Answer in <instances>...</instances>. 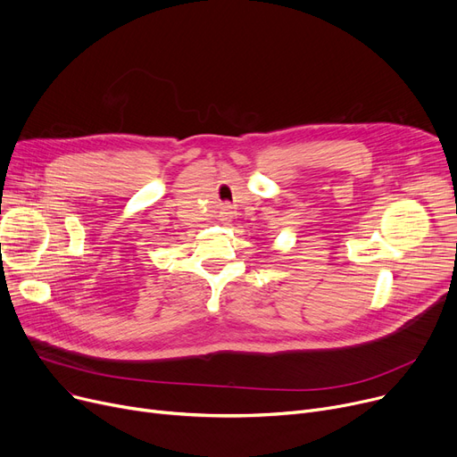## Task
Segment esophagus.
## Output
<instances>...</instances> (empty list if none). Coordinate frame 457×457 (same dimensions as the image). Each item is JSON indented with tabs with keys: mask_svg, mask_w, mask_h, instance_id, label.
Listing matches in <instances>:
<instances>
[{
	"mask_svg": "<svg viewBox=\"0 0 457 457\" xmlns=\"http://www.w3.org/2000/svg\"><path fill=\"white\" fill-rule=\"evenodd\" d=\"M221 213H223V221H230V218H232V213H234V212H232V210H228V208H225Z\"/></svg>",
	"mask_w": 457,
	"mask_h": 457,
	"instance_id": "1",
	"label": "esophagus"
}]
</instances>
